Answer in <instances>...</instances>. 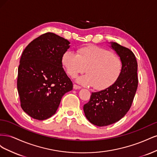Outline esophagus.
I'll list each match as a JSON object with an SVG mask.
<instances>
[{"instance_id": "34e87169", "label": "esophagus", "mask_w": 157, "mask_h": 157, "mask_svg": "<svg viewBox=\"0 0 157 157\" xmlns=\"http://www.w3.org/2000/svg\"><path fill=\"white\" fill-rule=\"evenodd\" d=\"M73 88H74L75 90H78V89H80V88H81V87L75 84L73 85Z\"/></svg>"}]
</instances>
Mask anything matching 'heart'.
I'll list each match as a JSON object with an SVG mask.
<instances>
[{"label": "heart", "mask_w": 157, "mask_h": 157, "mask_svg": "<svg viewBox=\"0 0 157 157\" xmlns=\"http://www.w3.org/2000/svg\"><path fill=\"white\" fill-rule=\"evenodd\" d=\"M61 62L72 78L86 70L88 74L78 78L77 81L85 86H94L98 90L112 86L119 78L122 69L118 57L107 49L94 45L79 48L77 54L69 50L65 52Z\"/></svg>", "instance_id": "obj_1"}]
</instances>
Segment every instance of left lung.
Segmentation results:
<instances>
[{
    "instance_id": "8db88e82",
    "label": "left lung",
    "mask_w": 157,
    "mask_h": 157,
    "mask_svg": "<svg viewBox=\"0 0 157 157\" xmlns=\"http://www.w3.org/2000/svg\"><path fill=\"white\" fill-rule=\"evenodd\" d=\"M111 43L122 61L121 76L110 87L92 92L90 101L83 107L87 119L100 127L112 124L126 115L132 106L138 86L135 55L126 47L116 42Z\"/></svg>"
}]
</instances>
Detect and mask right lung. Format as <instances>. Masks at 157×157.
<instances>
[{
    "instance_id": "obj_1",
    "label": "right lung",
    "mask_w": 157,
    "mask_h": 157,
    "mask_svg": "<svg viewBox=\"0 0 157 157\" xmlns=\"http://www.w3.org/2000/svg\"><path fill=\"white\" fill-rule=\"evenodd\" d=\"M70 42L53 33L36 38L23 50L18 67L17 91L22 109L42 121L56 113L73 82L63 68L61 58Z\"/></svg>"
}]
</instances>
